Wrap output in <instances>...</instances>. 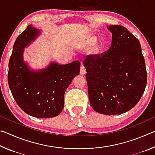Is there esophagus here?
<instances>
[{
    "label": "esophagus",
    "mask_w": 155,
    "mask_h": 155,
    "mask_svg": "<svg viewBox=\"0 0 155 155\" xmlns=\"http://www.w3.org/2000/svg\"><path fill=\"white\" fill-rule=\"evenodd\" d=\"M80 74H86V70H85V68L84 66L83 65H81V70H80Z\"/></svg>",
    "instance_id": "34e87169"
}]
</instances>
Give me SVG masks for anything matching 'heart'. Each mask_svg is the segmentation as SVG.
<instances>
[{"label":"heart","instance_id":"obj_1","mask_svg":"<svg viewBox=\"0 0 155 155\" xmlns=\"http://www.w3.org/2000/svg\"><path fill=\"white\" fill-rule=\"evenodd\" d=\"M96 42V39L94 37H90L85 41V47L86 48H90L92 47ZM102 48L101 46H96L93 49V53L94 54H98L101 52Z\"/></svg>","mask_w":155,"mask_h":155}]
</instances>
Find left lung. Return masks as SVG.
Here are the masks:
<instances>
[{
  "instance_id": "obj_1",
  "label": "left lung",
  "mask_w": 155,
  "mask_h": 155,
  "mask_svg": "<svg viewBox=\"0 0 155 155\" xmlns=\"http://www.w3.org/2000/svg\"><path fill=\"white\" fill-rule=\"evenodd\" d=\"M107 28L112 33L110 48L87 55L83 61L89 99L99 114H122L133 108L145 91L146 64L137 38L122 26Z\"/></svg>"
}]
</instances>
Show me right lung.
Instances as JSON below:
<instances>
[{"label": "right lung", "instance_id": "obj_1", "mask_svg": "<svg viewBox=\"0 0 155 155\" xmlns=\"http://www.w3.org/2000/svg\"><path fill=\"white\" fill-rule=\"evenodd\" d=\"M40 32L30 25L18 37L7 77L13 97L23 111L38 118H50L62 111L65 90L79 74L81 64L78 61L65 65L52 62L45 69L31 70L23 61V52Z\"/></svg>", "mask_w": 155, "mask_h": 155}]
</instances>
